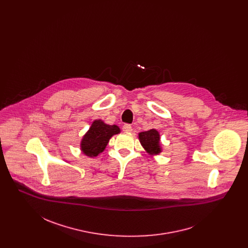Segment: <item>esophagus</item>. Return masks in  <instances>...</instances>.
<instances>
[{"label":"esophagus","mask_w":248,"mask_h":248,"mask_svg":"<svg viewBox=\"0 0 248 248\" xmlns=\"http://www.w3.org/2000/svg\"><path fill=\"white\" fill-rule=\"evenodd\" d=\"M132 126L128 124H124V126H123V131L124 132H125V133H131L132 132Z\"/></svg>","instance_id":"esophagus-1"}]
</instances>
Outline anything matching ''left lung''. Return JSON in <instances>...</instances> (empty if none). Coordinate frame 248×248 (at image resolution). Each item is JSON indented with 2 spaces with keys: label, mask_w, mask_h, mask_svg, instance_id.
Masks as SVG:
<instances>
[{
  "label": "left lung",
  "mask_w": 248,
  "mask_h": 248,
  "mask_svg": "<svg viewBox=\"0 0 248 248\" xmlns=\"http://www.w3.org/2000/svg\"><path fill=\"white\" fill-rule=\"evenodd\" d=\"M139 140L144 150L150 155H158L162 153L160 134L156 129L148 130L139 134Z\"/></svg>",
  "instance_id": "obj_1"
}]
</instances>
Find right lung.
Listing matches in <instances>:
<instances>
[{"instance_id": "1", "label": "right lung", "mask_w": 248, "mask_h": 248, "mask_svg": "<svg viewBox=\"0 0 248 248\" xmlns=\"http://www.w3.org/2000/svg\"><path fill=\"white\" fill-rule=\"evenodd\" d=\"M120 132L115 124L109 125L102 120H94L81 140V151L88 157H96L104 152L110 138Z\"/></svg>"}]
</instances>
